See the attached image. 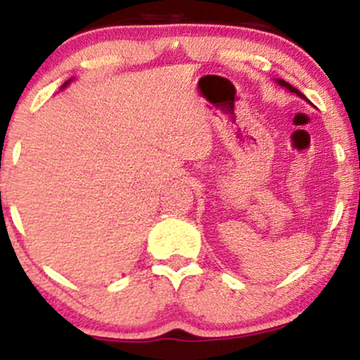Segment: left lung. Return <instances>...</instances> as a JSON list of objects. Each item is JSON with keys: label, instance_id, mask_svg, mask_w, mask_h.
Returning a JSON list of instances; mask_svg holds the SVG:
<instances>
[{"label": "left lung", "instance_id": "1", "mask_svg": "<svg viewBox=\"0 0 360 360\" xmlns=\"http://www.w3.org/2000/svg\"><path fill=\"white\" fill-rule=\"evenodd\" d=\"M278 82H279L281 86H283V88H286V89L289 91V93H295L296 96H300V98H304V94L301 93L300 89H296L295 86H291V84H289V82H286V81H284V79H278ZM304 100H307V98H304Z\"/></svg>", "mask_w": 360, "mask_h": 360}]
</instances>
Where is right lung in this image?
Segmentation results:
<instances>
[{"instance_id": "add662e5", "label": "right lung", "mask_w": 360, "mask_h": 360, "mask_svg": "<svg viewBox=\"0 0 360 360\" xmlns=\"http://www.w3.org/2000/svg\"><path fill=\"white\" fill-rule=\"evenodd\" d=\"M69 82H71V79H69L68 82H64V86H62V88H65V86H68V84H69Z\"/></svg>"}]
</instances>
